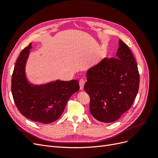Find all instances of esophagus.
I'll return each mask as SVG.
<instances>
[{
    "label": "esophagus",
    "instance_id": "34e87169",
    "mask_svg": "<svg viewBox=\"0 0 158 158\" xmlns=\"http://www.w3.org/2000/svg\"><path fill=\"white\" fill-rule=\"evenodd\" d=\"M79 84H80V88L81 90L84 89V85L85 84V81L84 79H80L79 80Z\"/></svg>",
    "mask_w": 158,
    "mask_h": 158
}]
</instances>
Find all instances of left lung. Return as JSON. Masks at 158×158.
I'll list each match as a JSON object with an SVG mask.
<instances>
[{
	"instance_id": "1",
	"label": "left lung",
	"mask_w": 158,
	"mask_h": 158,
	"mask_svg": "<svg viewBox=\"0 0 158 158\" xmlns=\"http://www.w3.org/2000/svg\"><path fill=\"white\" fill-rule=\"evenodd\" d=\"M117 58H105L87 73L84 90L96 120L113 123L130 109L139 89L137 63L128 45L118 41Z\"/></svg>"
}]
</instances>
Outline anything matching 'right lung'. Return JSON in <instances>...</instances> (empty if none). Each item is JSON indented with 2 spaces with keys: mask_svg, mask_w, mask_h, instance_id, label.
<instances>
[{
  "mask_svg": "<svg viewBox=\"0 0 158 158\" xmlns=\"http://www.w3.org/2000/svg\"><path fill=\"white\" fill-rule=\"evenodd\" d=\"M31 44L23 49L16 62L12 76L11 90L16 107L25 117L47 124L56 121L63 113L69 99L80 89L78 80L56 82L44 85L28 84L25 64Z\"/></svg>",
  "mask_w": 158,
  "mask_h": 158,
  "instance_id": "right-lung-1",
  "label": "right lung"
}]
</instances>
